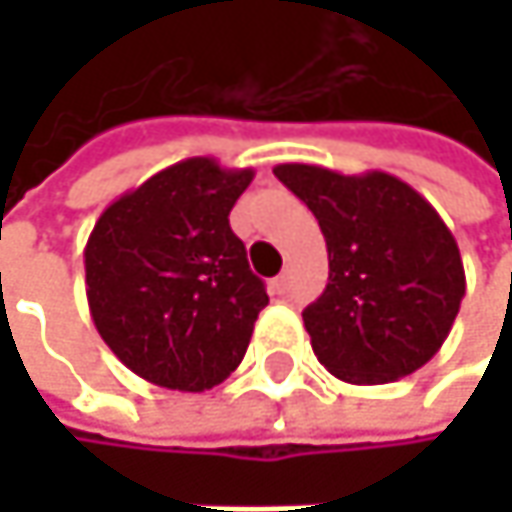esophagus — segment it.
Wrapping results in <instances>:
<instances>
[{
  "instance_id": "1",
  "label": "esophagus",
  "mask_w": 512,
  "mask_h": 512,
  "mask_svg": "<svg viewBox=\"0 0 512 512\" xmlns=\"http://www.w3.org/2000/svg\"><path fill=\"white\" fill-rule=\"evenodd\" d=\"M269 290H272V296H284V293L290 290V275H287V272L275 275V278L269 281Z\"/></svg>"
}]
</instances>
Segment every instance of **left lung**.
Listing matches in <instances>:
<instances>
[{"mask_svg":"<svg viewBox=\"0 0 512 512\" xmlns=\"http://www.w3.org/2000/svg\"><path fill=\"white\" fill-rule=\"evenodd\" d=\"M275 177L317 216L329 284L302 311L320 364L350 385L415 373L451 335L465 296L460 249L433 204L385 171L284 162Z\"/></svg>","mask_w":512,"mask_h":512,"instance_id":"1","label":"left lung"}]
</instances>
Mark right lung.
Wrapping results in <instances>:
<instances>
[{
    "label": "right lung",
    "instance_id": "add662e5",
    "mask_svg": "<svg viewBox=\"0 0 512 512\" xmlns=\"http://www.w3.org/2000/svg\"><path fill=\"white\" fill-rule=\"evenodd\" d=\"M252 168L174 162L112 201L85 246V293L106 347L136 376L204 391L237 370L269 305L228 213Z\"/></svg>",
    "mask_w": 512,
    "mask_h": 512
}]
</instances>
